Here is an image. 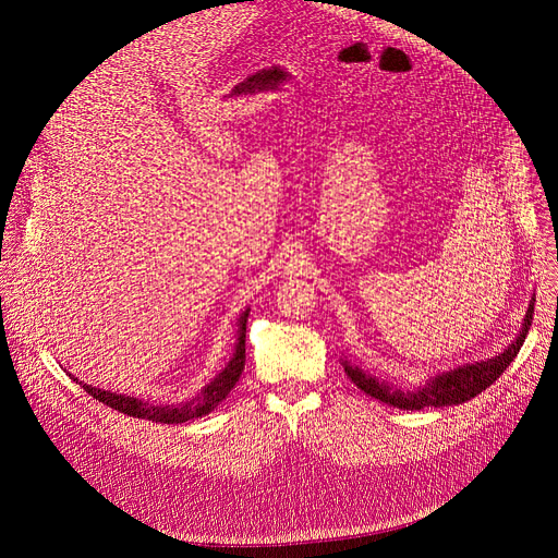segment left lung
Here are the masks:
<instances>
[{
    "label": "left lung",
    "mask_w": 558,
    "mask_h": 558,
    "mask_svg": "<svg viewBox=\"0 0 558 558\" xmlns=\"http://www.w3.org/2000/svg\"><path fill=\"white\" fill-rule=\"evenodd\" d=\"M532 318H534V301H532L530 310H526L522 332L502 355H495L493 360L465 364L454 371L436 375L425 387L414 389V391L391 387L385 383V379H375L371 373H364L357 366H350V362H341V364H343L345 375L357 385V389H362L371 398H377V400L393 404L398 409H425V407L459 404V402H465V400L475 398L477 393L486 391L495 383V379L507 371V366L518 357L520 348L524 343V337L530 335Z\"/></svg>",
    "instance_id": "8db88e82"
}]
</instances>
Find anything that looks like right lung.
I'll return each mask as SVG.
<instances>
[{
    "label": "right lung",
    "instance_id": "add662e5",
    "mask_svg": "<svg viewBox=\"0 0 558 558\" xmlns=\"http://www.w3.org/2000/svg\"><path fill=\"white\" fill-rule=\"evenodd\" d=\"M248 312L251 310H246L240 316V339H238V345H234V353H232V360L228 362V366L196 398H192V400H187L183 404L156 407L151 402H144V400H137V398H131V396H122V393L101 391V389H95L90 385H83V389L90 393L93 398H97L99 402L117 409V412L129 414L133 418H146V421H154V423L179 425V423L205 416L208 412H213V409L221 400H226V396L230 393V389L234 385H238V379H240V375L244 371V364H246V320H248ZM74 383H78V379H74Z\"/></svg>",
    "mask_w": 558,
    "mask_h": 558
}]
</instances>
